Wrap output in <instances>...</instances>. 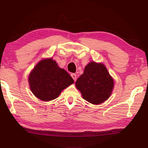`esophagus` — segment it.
Wrapping results in <instances>:
<instances>
[{"label":"esophagus","instance_id":"1","mask_svg":"<svg viewBox=\"0 0 148 148\" xmlns=\"http://www.w3.org/2000/svg\"><path fill=\"white\" fill-rule=\"evenodd\" d=\"M71 77L73 79V80L75 81H76V79H77V75H76V74H75V73H71Z\"/></svg>","mask_w":148,"mask_h":148}]
</instances>
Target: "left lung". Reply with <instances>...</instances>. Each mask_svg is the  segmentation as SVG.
<instances>
[{
  "instance_id": "obj_1",
  "label": "left lung",
  "mask_w": 148,
  "mask_h": 148,
  "mask_svg": "<svg viewBox=\"0 0 148 148\" xmlns=\"http://www.w3.org/2000/svg\"><path fill=\"white\" fill-rule=\"evenodd\" d=\"M75 86L87 101L94 105L108 100L114 87V81L106 66L101 63L91 61L77 79Z\"/></svg>"
}]
</instances>
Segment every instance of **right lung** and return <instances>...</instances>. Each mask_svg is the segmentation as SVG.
Returning <instances> with one entry per match:
<instances>
[{"instance_id": "1", "label": "right lung", "mask_w": 148, "mask_h": 148, "mask_svg": "<svg viewBox=\"0 0 148 148\" xmlns=\"http://www.w3.org/2000/svg\"><path fill=\"white\" fill-rule=\"evenodd\" d=\"M28 81L32 93L43 101L56 99L63 89L74 83L70 75L52 58L38 62L30 73Z\"/></svg>"}]
</instances>
